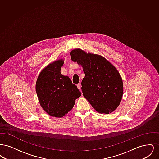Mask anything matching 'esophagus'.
Instances as JSON below:
<instances>
[{
  "label": "esophagus",
  "instance_id": "1",
  "mask_svg": "<svg viewBox=\"0 0 159 159\" xmlns=\"http://www.w3.org/2000/svg\"><path fill=\"white\" fill-rule=\"evenodd\" d=\"M77 88H78L79 89H80V88H81V84H80V83L77 84Z\"/></svg>",
  "mask_w": 159,
  "mask_h": 159
}]
</instances>
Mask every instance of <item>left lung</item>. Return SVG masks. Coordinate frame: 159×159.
<instances>
[{
  "mask_svg": "<svg viewBox=\"0 0 159 159\" xmlns=\"http://www.w3.org/2000/svg\"><path fill=\"white\" fill-rule=\"evenodd\" d=\"M71 60L81 65L85 74L82 81L83 96L100 113H112L121 102L123 85L113 64L101 55L78 48L71 51Z\"/></svg>",
  "mask_w": 159,
  "mask_h": 159,
  "instance_id": "obj_1",
  "label": "left lung"
}]
</instances>
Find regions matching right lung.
Segmentation results:
<instances>
[{"label":"right lung","instance_id":"obj_1","mask_svg":"<svg viewBox=\"0 0 159 159\" xmlns=\"http://www.w3.org/2000/svg\"><path fill=\"white\" fill-rule=\"evenodd\" d=\"M64 60L55 61L43 68L38 76L36 91L42 108L49 115L62 117L73 108L82 93L68 76L61 73Z\"/></svg>","mask_w":159,"mask_h":159}]
</instances>
